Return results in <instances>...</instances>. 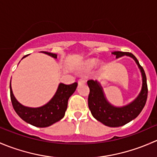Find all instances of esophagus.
<instances>
[{
    "label": "esophagus",
    "instance_id": "1",
    "mask_svg": "<svg viewBox=\"0 0 157 157\" xmlns=\"http://www.w3.org/2000/svg\"><path fill=\"white\" fill-rule=\"evenodd\" d=\"M85 80L83 78H81V79H80V80H78V83L79 84H80V83H85Z\"/></svg>",
    "mask_w": 157,
    "mask_h": 157
}]
</instances>
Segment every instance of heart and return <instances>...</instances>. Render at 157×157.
I'll return each mask as SVG.
<instances>
[{
	"instance_id": "obj_1",
	"label": "heart",
	"mask_w": 157,
	"mask_h": 157,
	"mask_svg": "<svg viewBox=\"0 0 157 157\" xmlns=\"http://www.w3.org/2000/svg\"><path fill=\"white\" fill-rule=\"evenodd\" d=\"M96 63H97V60L95 58H92V59L86 60L83 64V68L84 70H90L96 66ZM101 67H103V64H101Z\"/></svg>"
}]
</instances>
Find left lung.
Returning a JSON list of instances; mask_svg holds the SVG:
<instances>
[{
    "label": "left lung",
    "mask_w": 157,
    "mask_h": 157,
    "mask_svg": "<svg viewBox=\"0 0 157 157\" xmlns=\"http://www.w3.org/2000/svg\"><path fill=\"white\" fill-rule=\"evenodd\" d=\"M112 55H115L116 58L124 55L132 58L138 66L142 75V88L139 95L131 103L122 107L114 106L109 103L104 94L103 89L97 80H90L87 81L90 88L88 105L93 116L105 125L115 128L124 125L138 116L146 104L148 90L144 70L133 54L130 52H114Z\"/></svg>",
    "instance_id": "obj_1"
}]
</instances>
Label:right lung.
<instances>
[{"label":"right lung","instance_id":"right-lung-1","mask_svg":"<svg viewBox=\"0 0 157 157\" xmlns=\"http://www.w3.org/2000/svg\"><path fill=\"white\" fill-rule=\"evenodd\" d=\"M41 52L46 54L54 58H57L58 56L56 54L51 52ZM26 56L27 55L23 58ZM77 86V82L70 85L59 83L56 93L48 103L38 108H30L24 106L17 100L13 93L11 83H10L11 102L15 112L23 121L36 127H48L64 118L67 108V102L70 96L75 92Z\"/></svg>","mask_w":157,"mask_h":157}]
</instances>
